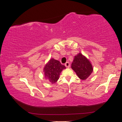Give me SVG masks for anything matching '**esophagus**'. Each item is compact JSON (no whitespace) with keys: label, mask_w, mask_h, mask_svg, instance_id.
<instances>
[{"label":"esophagus","mask_w":122,"mask_h":122,"mask_svg":"<svg viewBox=\"0 0 122 122\" xmlns=\"http://www.w3.org/2000/svg\"><path fill=\"white\" fill-rule=\"evenodd\" d=\"M65 66H66V67H67V68H69V67H70V63H69V62H66V63L65 64Z\"/></svg>","instance_id":"34e87169"}]
</instances>
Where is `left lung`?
Wrapping results in <instances>:
<instances>
[{
  "mask_svg": "<svg viewBox=\"0 0 122 122\" xmlns=\"http://www.w3.org/2000/svg\"><path fill=\"white\" fill-rule=\"evenodd\" d=\"M71 68L79 78L83 80H86L93 71V66L90 61L81 53L75 56Z\"/></svg>",
  "mask_w": 122,
  "mask_h": 122,
  "instance_id": "obj_1",
  "label": "left lung"
}]
</instances>
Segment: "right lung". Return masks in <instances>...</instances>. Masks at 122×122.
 <instances>
[{
	"label": "right lung",
	"mask_w": 122,
	"mask_h": 122,
	"mask_svg": "<svg viewBox=\"0 0 122 122\" xmlns=\"http://www.w3.org/2000/svg\"><path fill=\"white\" fill-rule=\"evenodd\" d=\"M65 69V66L58 61L51 58L44 68L45 78L51 83H55L58 80L60 73Z\"/></svg>",
	"instance_id": "1"
}]
</instances>
